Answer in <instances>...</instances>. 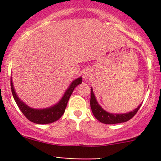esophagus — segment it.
<instances>
[{"mask_svg": "<svg viewBox=\"0 0 161 161\" xmlns=\"http://www.w3.org/2000/svg\"><path fill=\"white\" fill-rule=\"evenodd\" d=\"M92 76V71L90 69H86L83 71V73H82V77L85 80H88V79H90Z\"/></svg>", "mask_w": 161, "mask_h": 161, "instance_id": "34e87169", "label": "esophagus"}]
</instances>
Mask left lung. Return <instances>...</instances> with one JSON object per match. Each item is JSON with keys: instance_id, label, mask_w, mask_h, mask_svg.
Returning a JSON list of instances; mask_svg holds the SVG:
<instances>
[{"instance_id": "left-lung-1", "label": "left lung", "mask_w": 161, "mask_h": 161, "mask_svg": "<svg viewBox=\"0 0 161 161\" xmlns=\"http://www.w3.org/2000/svg\"><path fill=\"white\" fill-rule=\"evenodd\" d=\"M90 94V107L92 114H93L94 117H95L99 121L103 123V124H118V123H122L129 121L131 118H132L133 117L136 115V114L137 113L138 111L139 110V108H140L141 105H139V107H138L137 108L133 110L132 111L129 112V113L111 114L104 111V110L99 105L98 102L97 101L95 95H94V92L92 87H91Z\"/></svg>"}]
</instances>
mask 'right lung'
Here are the masks:
<instances>
[{
    "label": "right lung",
    "mask_w": 161,
    "mask_h": 161,
    "mask_svg": "<svg viewBox=\"0 0 161 161\" xmlns=\"http://www.w3.org/2000/svg\"><path fill=\"white\" fill-rule=\"evenodd\" d=\"M82 82V77H79L78 79H75L71 82V85L69 86V88L67 89V90L65 91L62 98L60 100V101L58 103L50 107V108H44V109H34V108H31L28 105L25 104L24 102H22L19 98L17 94H16L15 90H14V86H13V82L11 78V88L13 97H14L18 107L19 108L20 111L22 112V114L26 117L27 119L30 120L32 122L36 123V124L44 125L54 122V121H58L62 116L63 114L64 113V111H65L67 103L69 102V100L70 98L73 90L78 85L81 84Z\"/></svg>",
    "instance_id": "add662e5"
}]
</instances>
